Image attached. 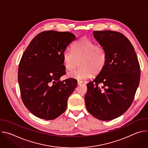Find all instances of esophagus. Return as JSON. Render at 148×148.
I'll use <instances>...</instances> for the list:
<instances>
[{"instance_id": "1", "label": "esophagus", "mask_w": 148, "mask_h": 148, "mask_svg": "<svg viewBox=\"0 0 148 148\" xmlns=\"http://www.w3.org/2000/svg\"><path fill=\"white\" fill-rule=\"evenodd\" d=\"M82 83H83V82L82 81L78 80V81H77V84H78V85H81V84H82Z\"/></svg>"}]
</instances>
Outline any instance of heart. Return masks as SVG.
Segmentation results:
<instances>
[{
    "label": "heart",
    "mask_w": 148,
    "mask_h": 148,
    "mask_svg": "<svg viewBox=\"0 0 148 148\" xmlns=\"http://www.w3.org/2000/svg\"><path fill=\"white\" fill-rule=\"evenodd\" d=\"M107 54L104 49L98 46L92 40L82 37L77 41L71 51L66 50L62 54L63 64L69 71L74 69L79 61L78 70L69 73V77L83 79L98 75L107 62Z\"/></svg>",
    "instance_id": "heart-1"
}]
</instances>
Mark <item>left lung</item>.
Here are the masks:
<instances>
[{
  "instance_id": "obj_1",
  "label": "left lung",
  "mask_w": 148,
  "mask_h": 148,
  "mask_svg": "<svg viewBox=\"0 0 148 148\" xmlns=\"http://www.w3.org/2000/svg\"><path fill=\"white\" fill-rule=\"evenodd\" d=\"M93 34L107 58L102 71L87 84L85 103L95 118L110 121L131 105L139 84L140 66L132 45L123 34L111 30Z\"/></svg>"
}]
</instances>
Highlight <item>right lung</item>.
Returning <instances> with one entry per match:
<instances>
[{
	"label": "right lung",
	"mask_w": 148,
	"mask_h": 148,
	"mask_svg": "<svg viewBox=\"0 0 148 148\" xmlns=\"http://www.w3.org/2000/svg\"><path fill=\"white\" fill-rule=\"evenodd\" d=\"M71 33L45 31L37 35L23 54L18 69L21 97L36 116L46 120L58 117L67 108V100L77 81H60L66 72L62 54L75 40Z\"/></svg>",
	"instance_id": "obj_1"
}]
</instances>
